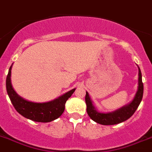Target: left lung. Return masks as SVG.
I'll use <instances>...</instances> for the list:
<instances>
[{
    "label": "left lung",
    "instance_id": "8db88e82",
    "mask_svg": "<svg viewBox=\"0 0 152 152\" xmlns=\"http://www.w3.org/2000/svg\"><path fill=\"white\" fill-rule=\"evenodd\" d=\"M144 86L142 83L141 72L138 67V88L136 92L134 99L128 105L122 107L120 109L113 112L109 113H102L96 110L94 106L92 104L91 98L89 97L88 93L86 91L85 95V102L87 105V112L92 120L103 125H113V124H119L124 121L128 120L129 118L133 115L135 112L138 107L141 103L142 97H143Z\"/></svg>",
    "mask_w": 152,
    "mask_h": 152
}]
</instances>
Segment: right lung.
I'll return each mask as SVG.
<instances>
[{
	"mask_svg": "<svg viewBox=\"0 0 152 152\" xmlns=\"http://www.w3.org/2000/svg\"><path fill=\"white\" fill-rule=\"evenodd\" d=\"M11 67L12 66L9 68L6 79V88L11 103L18 113L26 118L37 122H50L63 114L66 102L72 95L75 88L51 102L45 103L29 102L20 97L13 88L11 81Z\"/></svg>",
	"mask_w": 152,
	"mask_h": 152,
	"instance_id": "obj_1",
	"label": "right lung"
}]
</instances>
